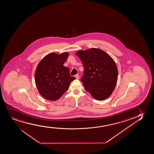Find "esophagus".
Returning <instances> with one entry per match:
<instances>
[{
    "label": "esophagus",
    "instance_id": "1",
    "mask_svg": "<svg viewBox=\"0 0 154 154\" xmlns=\"http://www.w3.org/2000/svg\"><path fill=\"white\" fill-rule=\"evenodd\" d=\"M75 77L76 79H79V74H76V75H75Z\"/></svg>",
    "mask_w": 154,
    "mask_h": 154
}]
</instances>
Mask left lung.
Masks as SVG:
<instances>
[{
  "mask_svg": "<svg viewBox=\"0 0 154 154\" xmlns=\"http://www.w3.org/2000/svg\"><path fill=\"white\" fill-rule=\"evenodd\" d=\"M84 66L81 79L84 88L94 99L103 100L111 95L118 80V68L115 61L99 48L79 51L76 53Z\"/></svg>",
  "mask_w": 154,
  "mask_h": 154,
  "instance_id": "obj_1",
  "label": "left lung"
}]
</instances>
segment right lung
<instances>
[{"instance_id":"right-lung-1","label":"right lung","mask_w":154,"mask_h":154,"mask_svg":"<svg viewBox=\"0 0 154 154\" xmlns=\"http://www.w3.org/2000/svg\"><path fill=\"white\" fill-rule=\"evenodd\" d=\"M69 56L66 52L51 53L45 56L37 65L35 72V84L43 97L55 101L68 90L70 83L75 79L70 70L63 66Z\"/></svg>"}]
</instances>
